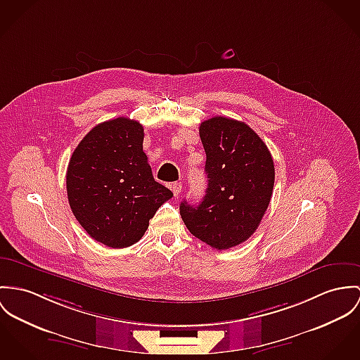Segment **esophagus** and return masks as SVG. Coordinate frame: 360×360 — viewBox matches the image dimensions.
<instances>
[{
    "label": "esophagus",
    "instance_id": "1",
    "mask_svg": "<svg viewBox=\"0 0 360 360\" xmlns=\"http://www.w3.org/2000/svg\"><path fill=\"white\" fill-rule=\"evenodd\" d=\"M170 188H172V191H173L174 196H179L180 195V193H181V188H183V186H181V183L176 181V183H173V184L170 186Z\"/></svg>",
    "mask_w": 360,
    "mask_h": 360
}]
</instances>
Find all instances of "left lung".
I'll use <instances>...</instances> for the list:
<instances>
[{
    "mask_svg": "<svg viewBox=\"0 0 360 360\" xmlns=\"http://www.w3.org/2000/svg\"><path fill=\"white\" fill-rule=\"evenodd\" d=\"M206 153L207 188L199 205L183 200L180 214L190 232L213 249L248 240L269 205L275 167L259 134L245 122L213 117L199 127Z\"/></svg>",
    "mask_w": 360,
    "mask_h": 360,
    "instance_id": "obj_1",
    "label": "left lung"
}]
</instances>
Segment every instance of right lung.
<instances>
[{"mask_svg": "<svg viewBox=\"0 0 360 360\" xmlns=\"http://www.w3.org/2000/svg\"><path fill=\"white\" fill-rule=\"evenodd\" d=\"M141 124L125 117L96 125L74 150L65 174L70 207L91 238L122 249L139 242L173 193L154 180Z\"/></svg>", "mask_w": 360, "mask_h": 360, "instance_id": "1", "label": "right lung"}]
</instances>
